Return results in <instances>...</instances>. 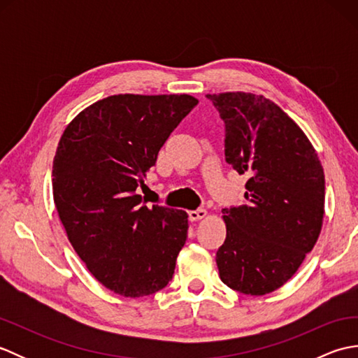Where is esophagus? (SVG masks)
<instances>
[{
  "instance_id": "esophagus-1",
  "label": "esophagus",
  "mask_w": 358,
  "mask_h": 358,
  "mask_svg": "<svg viewBox=\"0 0 358 358\" xmlns=\"http://www.w3.org/2000/svg\"><path fill=\"white\" fill-rule=\"evenodd\" d=\"M204 217H208L206 209H196V210L189 212V220H191V222H196V220H201Z\"/></svg>"
}]
</instances>
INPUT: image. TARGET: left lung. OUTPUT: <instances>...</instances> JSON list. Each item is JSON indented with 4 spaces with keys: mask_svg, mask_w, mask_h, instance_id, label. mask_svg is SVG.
<instances>
[{
    "mask_svg": "<svg viewBox=\"0 0 358 358\" xmlns=\"http://www.w3.org/2000/svg\"><path fill=\"white\" fill-rule=\"evenodd\" d=\"M226 124V162L246 173L248 204L223 209L217 250L226 286L248 295L277 291L320 235L324 172L301 127L273 101L250 92L208 94Z\"/></svg>",
    "mask_w": 358,
    "mask_h": 358,
    "instance_id": "1",
    "label": "left lung"
}]
</instances>
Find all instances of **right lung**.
<instances>
[{
	"label": "right lung",
	"mask_w": 358,
	"mask_h": 358,
	"mask_svg": "<svg viewBox=\"0 0 358 358\" xmlns=\"http://www.w3.org/2000/svg\"><path fill=\"white\" fill-rule=\"evenodd\" d=\"M196 104L187 94L110 95L81 110L59 138L52 169L59 222L89 272L118 295L155 294L173 275L187 214L148 208L136 187Z\"/></svg>",
	"instance_id": "obj_1"
}]
</instances>
